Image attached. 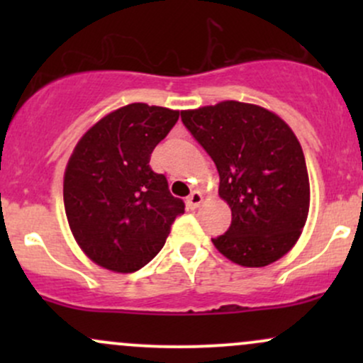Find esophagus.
Instances as JSON below:
<instances>
[{"label": "esophagus", "instance_id": "34e87169", "mask_svg": "<svg viewBox=\"0 0 363 363\" xmlns=\"http://www.w3.org/2000/svg\"><path fill=\"white\" fill-rule=\"evenodd\" d=\"M201 203H203V194L198 193V191L191 193L186 199V205H187V208H189V210H196V208H199Z\"/></svg>", "mask_w": 363, "mask_h": 363}]
</instances>
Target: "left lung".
<instances>
[{
	"instance_id": "1",
	"label": "left lung",
	"mask_w": 363,
	"mask_h": 363,
	"mask_svg": "<svg viewBox=\"0 0 363 363\" xmlns=\"http://www.w3.org/2000/svg\"><path fill=\"white\" fill-rule=\"evenodd\" d=\"M193 138L215 162L232 223L213 240L230 261L268 266L294 247L309 213L306 158L285 121L252 104L225 101L182 111Z\"/></svg>"
}]
</instances>
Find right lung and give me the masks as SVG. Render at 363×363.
<instances>
[{"label": "right lung", "mask_w": 363, "mask_h": 363, "mask_svg": "<svg viewBox=\"0 0 363 363\" xmlns=\"http://www.w3.org/2000/svg\"><path fill=\"white\" fill-rule=\"evenodd\" d=\"M179 111L129 104L83 135L62 184L69 228L83 252L102 268L138 272L164 247L184 201L150 157L169 135Z\"/></svg>", "instance_id": "right-lung-1"}]
</instances>
